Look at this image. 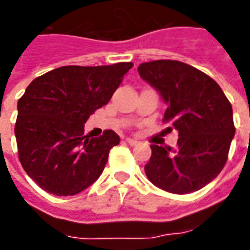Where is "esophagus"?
Instances as JSON below:
<instances>
[{"mask_svg":"<svg viewBox=\"0 0 250 250\" xmlns=\"http://www.w3.org/2000/svg\"><path fill=\"white\" fill-rule=\"evenodd\" d=\"M125 141H127V144L131 145V146H133V145H137V144H139V141L135 140V139H131V137H127V139H125Z\"/></svg>","mask_w":250,"mask_h":250,"instance_id":"34e87169","label":"esophagus"}]
</instances>
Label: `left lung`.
Segmentation results:
<instances>
[{"instance_id":"obj_1","label":"left lung","mask_w":250,"mask_h":250,"mask_svg":"<svg viewBox=\"0 0 250 250\" xmlns=\"http://www.w3.org/2000/svg\"><path fill=\"white\" fill-rule=\"evenodd\" d=\"M137 70L167 104L162 121L179 132L175 149L150 145L145 174L171 193L201 189L217 178L229 158L235 136L229 98L209 75L179 61L145 62Z\"/></svg>"}]
</instances>
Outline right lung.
Returning a JSON list of instances; mask_svg holds the SVG:
<instances>
[{
    "label": "right lung",
    "mask_w": 250,
    "mask_h": 250,
    "mask_svg": "<svg viewBox=\"0 0 250 250\" xmlns=\"http://www.w3.org/2000/svg\"><path fill=\"white\" fill-rule=\"evenodd\" d=\"M132 66H63L27 86L14 131L21 166L41 189L74 196L100 178L121 139L111 129L89 139L84 123L110 101Z\"/></svg>",
    "instance_id": "add662e5"
}]
</instances>
